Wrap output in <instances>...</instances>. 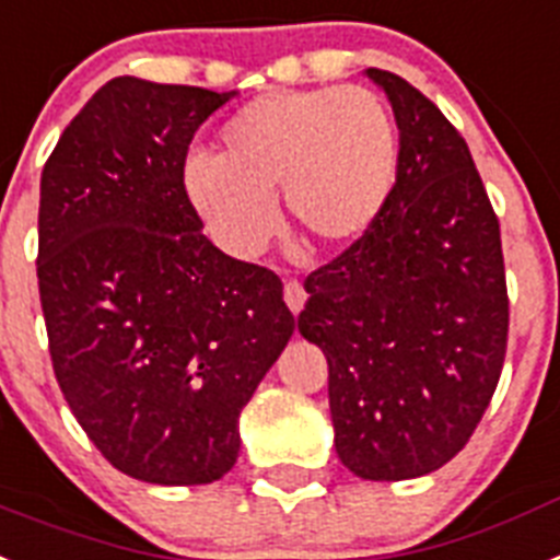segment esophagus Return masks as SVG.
I'll return each instance as SVG.
<instances>
[{
  "label": "esophagus",
  "mask_w": 560,
  "mask_h": 560,
  "mask_svg": "<svg viewBox=\"0 0 560 560\" xmlns=\"http://www.w3.org/2000/svg\"><path fill=\"white\" fill-rule=\"evenodd\" d=\"M284 302H288V307L293 310V316H299L304 310V302H307V290H304L302 281H284Z\"/></svg>",
  "instance_id": "1"
}]
</instances>
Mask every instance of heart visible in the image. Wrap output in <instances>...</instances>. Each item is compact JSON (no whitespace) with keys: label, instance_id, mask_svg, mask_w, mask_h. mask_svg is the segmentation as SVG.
<instances>
[{"label":"heart","instance_id":"obj_1","mask_svg":"<svg viewBox=\"0 0 560 560\" xmlns=\"http://www.w3.org/2000/svg\"><path fill=\"white\" fill-rule=\"evenodd\" d=\"M398 162L396 119L378 93L293 88L238 110L222 128V156H187L182 185L233 256H256L272 236L276 190L304 233L347 247L382 219Z\"/></svg>","mask_w":560,"mask_h":560}]
</instances>
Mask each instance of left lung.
Returning <instances> with one entry per match:
<instances>
[{
  "mask_svg": "<svg viewBox=\"0 0 560 560\" xmlns=\"http://www.w3.org/2000/svg\"><path fill=\"white\" fill-rule=\"evenodd\" d=\"M398 125L382 219L307 279L299 332L327 355L336 453L368 481L427 476L462 453L504 368L501 230L462 133L424 93L368 68Z\"/></svg>",
  "mask_w": 560,
  "mask_h": 560,
  "instance_id": "obj_1",
  "label": "left lung"
}]
</instances>
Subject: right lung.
Returning a JSON list of instances; mask_svg holds the SVG:
<instances>
[{
	"label": "right lung",
	"instance_id": "obj_1",
	"mask_svg": "<svg viewBox=\"0 0 560 560\" xmlns=\"http://www.w3.org/2000/svg\"><path fill=\"white\" fill-rule=\"evenodd\" d=\"M233 96L116 77L42 171L56 382L98 453L159 487L230 472L244 404L295 330L279 276L219 250L182 185L192 133Z\"/></svg>",
	"mask_w": 560,
	"mask_h": 560
}]
</instances>
